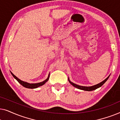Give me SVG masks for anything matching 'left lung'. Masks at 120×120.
Instances as JSON below:
<instances>
[{"label":"left lung","mask_w":120,"mask_h":120,"mask_svg":"<svg viewBox=\"0 0 120 120\" xmlns=\"http://www.w3.org/2000/svg\"><path fill=\"white\" fill-rule=\"evenodd\" d=\"M109 76H110V75L107 78L105 79L104 81L98 83V84H97V85H94V86H89V87L82 86H80V85H78L75 84V83L72 82L70 81L69 80V78H68V80H69V82L70 83V84H71L74 87L78 88V89H80L81 90H84V91H93V90H96L97 88H99V87H101V86H102V85L104 84V83L106 81H107L108 79L109 78Z\"/></svg>","instance_id":"obj_1"}]
</instances>
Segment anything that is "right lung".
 <instances>
[{
  "instance_id": "add662e5",
  "label": "right lung",
  "mask_w": 120,
  "mask_h": 120,
  "mask_svg": "<svg viewBox=\"0 0 120 120\" xmlns=\"http://www.w3.org/2000/svg\"><path fill=\"white\" fill-rule=\"evenodd\" d=\"M11 74H12V76H14V78L15 79L17 80V81L19 82L20 83L21 85H22V86L24 87L28 88H36L37 87H39V86H42V85L45 84V83L47 81H48L49 79V78H50V74H49L48 78H47L45 80V81L41 82H39V83H29L27 82H24V81H22V80H21L20 79H19V78H17V77H16L14 74H13L11 72Z\"/></svg>"
}]
</instances>
